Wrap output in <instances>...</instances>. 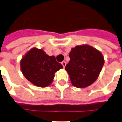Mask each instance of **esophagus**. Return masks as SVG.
I'll return each instance as SVG.
<instances>
[{
  "instance_id": "esophagus-1",
  "label": "esophagus",
  "mask_w": 122,
  "mask_h": 122,
  "mask_svg": "<svg viewBox=\"0 0 122 122\" xmlns=\"http://www.w3.org/2000/svg\"><path fill=\"white\" fill-rule=\"evenodd\" d=\"M61 64H62V65H63V66L64 68H65V66H66V62H65V61H63V62H62V63H61Z\"/></svg>"
}]
</instances>
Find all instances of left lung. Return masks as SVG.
Listing matches in <instances>:
<instances>
[{
  "instance_id": "obj_1",
  "label": "left lung",
  "mask_w": 122,
  "mask_h": 122,
  "mask_svg": "<svg viewBox=\"0 0 122 122\" xmlns=\"http://www.w3.org/2000/svg\"><path fill=\"white\" fill-rule=\"evenodd\" d=\"M69 57L65 70L72 84L79 88H84L94 83L105 63L102 53L88 44L72 48Z\"/></svg>"
}]
</instances>
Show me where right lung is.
<instances>
[{
	"label": "right lung",
	"mask_w": 122,
	"mask_h": 122,
	"mask_svg": "<svg viewBox=\"0 0 122 122\" xmlns=\"http://www.w3.org/2000/svg\"><path fill=\"white\" fill-rule=\"evenodd\" d=\"M23 76L36 86L46 87L52 83L55 72L63 66L54 56L47 55L42 49L32 48L20 62Z\"/></svg>",
	"instance_id": "1"
}]
</instances>
